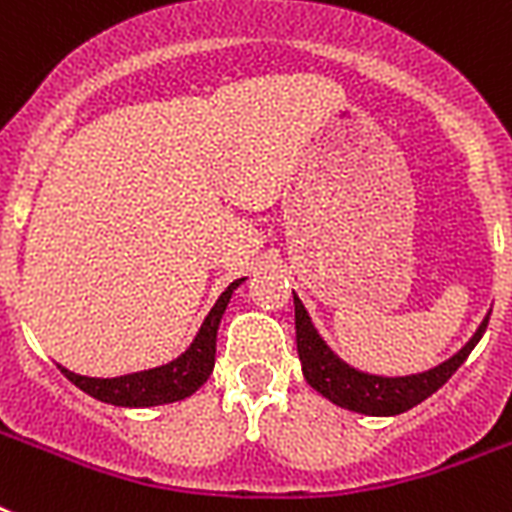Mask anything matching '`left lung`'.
Masks as SVG:
<instances>
[{
	"label": "left lung",
	"mask_w": 512,
	"mask_h": 512,
	"mask_svg": "<svg viewBox=\"0 0 512 512\" xmlns=\"http://www.w3.org/2000/svg\"><path fill=\"white\" fill-rule=\"evenodd\" d=\"M489 316L478 332L470 337L465 348L452 356L436 369L412 377H374L342 364L340 358L324 345L319 332L313 329L311 316L305 313L300 297L295 295V329H297V353L303 361L305 380L311 382L313 390H319L321 396L329 398L332 404L350 409L358 414H372V417H390L412 409L428 396H433L449 377L462 366V361L470 356V350L476 348V342L486 332Z\"/></svg>",
	"instance_id": "1"
}]
</instances>
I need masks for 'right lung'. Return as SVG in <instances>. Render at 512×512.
<instances>
[{
	"label": "right lung",
	"mask_w": 512,
	"mask_h": 512,
	"mask_svg": "<svg viewBox=\"0 0 512 512\" xmlns=\"http://www.w3.org/2000/svg\"><path fill=\"white\" fill-rule=\"evenodd\" d=\"M239 281H233L231 287L225 289L215 308L201 324L199 335L193 345L185 350L183 356L159 369H148V372L124 374L114 380H98V377H82V374L68 372L60 366V372L66 374L68 380L74 382L76 388L90 393L98 401L114 406H156V404H172L180 398L191 396L193 390H199L207 377L215 369V350H217V327L223 319L228 300H231L233 289L239 287Z\"/></svg>",
	"instance_id": "add662e5"
}]
</instances>
